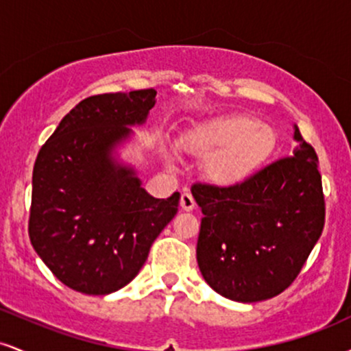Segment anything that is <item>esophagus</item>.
<instances>
[{"label":"esophagus","mask_w":351,"mask_h":351,"mask_svg":"<svg viewBox=\"0 0 351 351\" xmlns=\"http://www.w3.org/2000/svg\"><path fill=\"white\" fill-rule=\"evenodd\" d=\"M180 204H181V209H184V211H191V209H195L196 206V201L193 198L191 193H183V195H181Z\"/></svg>","instance_id":"1"}]
</instances>
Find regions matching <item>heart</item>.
Instances as JSON below:
<instances>
[{"label": "heart", "instance_id": "heart-1", "mask_svg": "<svg viewBox=\"0 0 351 351\" xmlns=\"http://www.w3.org/2000/svg\"><path fill=\"white\" fill-rule=\"evenodd\" d=\"M276 136L267 125L249 115H226L201 125L184 138L195 155H209L206 175L223 186H232L256 173L269 158Z\"/></svg>", "mask_w": 351, "mask_h": 351}]
</instances>
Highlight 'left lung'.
I'll return each instance as SVG.
<instances>
[{"label": "left lung", "mask_w": 351, "mask_h": 351, "mask_svg": "<svg viewBox=\"0 0 351 351\" xmlns=\"http://www.w3.org/2000/svg\"><path fill=\"white\" fill-rule=\"evenodd\" d=\"M293 155L232 186L195 183L203 213L196 259L204 280L236 302L267 300L297 279L324 231L317 153L295 127Z\"/></svg>", "instance_id": "8db88e82"}]
</instances>
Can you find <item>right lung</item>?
<instances>
[{
    "label": "right lung",
    "instance_id": "1",
    "mask_svg": "<svg viewBox=\"0 0 351 351\" xmlns=\"http://www.w3.org/2000/svg\"><path fill=\"white\" fill-rule=\"evenodd\" d=\"M155 95L142 88L84 99L38 153L27 232L43 263L72 291L106 295L125 287L178 213L180 193L153 198L132 168L112 160L128 125L145 122Z\"/></svg>",
    "mask_w": 351,
    "mask_h": 351
}]
</instances>
